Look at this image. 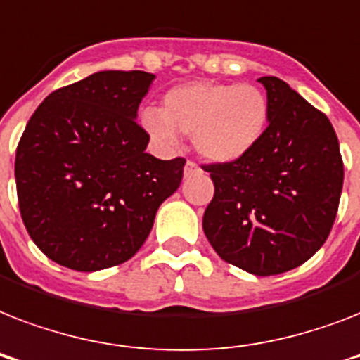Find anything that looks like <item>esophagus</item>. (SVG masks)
Masks as SVG:
<instances>
[{"instance_id":"obj_1","label":"esophagus","mask_w":360,"mask_h":360,"mask_svg":"<svg viewBox=\"0 0 360 360\" xmlns=\"http://www.w3.org/2000/svg\"><path fill=\"white\" fill-rule=\"evenodd\" d=\"M196 172H200V166H198L196 162L188 160V162L185 164V177H188V175H192V174H196Z\"/></svg>"}]
</instances>
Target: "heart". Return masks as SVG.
<instances>
[{
    "mask_svg": "<svg viewBox=\"0 0 360 360\" xmlns=\"http://www.w3.org/2000/svg\"><path fill=\"white\" fill-rule=\"evenodd\" d=\"M141 127L160 146H175L177 132L192 136L211 162H236L262 141L269 124L265 93L250 84L188 82L164 95L162 110L146 108Z\"/></svg>",
    "mask_w": 360,
    "mask_h": 360,
    "instance_id": "obj_1",
    "label": "heart"
}]
</instances>
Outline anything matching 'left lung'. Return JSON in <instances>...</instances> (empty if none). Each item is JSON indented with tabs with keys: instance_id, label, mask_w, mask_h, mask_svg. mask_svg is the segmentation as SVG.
<instances>
[{
	"instance_id": "left-lung-1",
	"label": "left lung",
	"mask_w": 360,
	"mask_h": 360,
	"mask_svg": "<svg viewBox=\"0 0 360 360\" xmlns=\"http://www.w3.org/2000/svg\"><path fill=\"white\" fill-rule=\"evenodd\" d=\"M269 124L236 162L203 166L214 196L205 237L224 262L256 276L299 267L323 246L344 185L338 138L327 115L276 76L259 78Z\"/></svg>"
}]
</instances>
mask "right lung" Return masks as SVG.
<instances>
[{"mask_svg": "<svg viewBox=\"0 0 360 360\" xmlns=\"http://www.w3.org/2000/svg\"><path fill=\"white\" fill-rule=\"evenodd\" d=\"M155 75L101 70L50 93L31 115L14 160L25 230L52 262L93 273L140 250L185 158L146 153L136 123Z\"/></svg>", "mask_w": 360, "mask_h": 360, "instance_id": "right-lung-1", "label": "right lung"}]
</instances>
